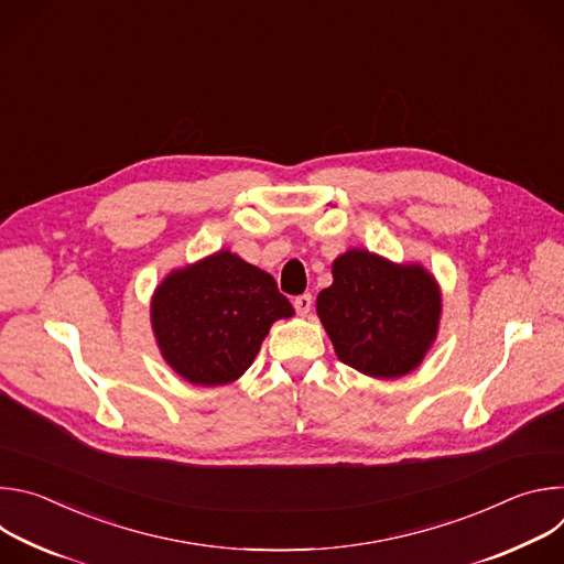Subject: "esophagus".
Masks as SVG:
<instances>
[{"instance_id": "esophagus-1", "label": "esophagus", "mask_w": 564, "mask_h": 564, "mask_svg": "<svg viewBox=\"0 0 564 564\" xmlns=\"http://www.w3.org/2000/svg\"><path fill=\"white\" fill-rule=\"evenodd\" d=\"M294 310H296V314L305 316L312 310V294H299L294 299Z\"/></svg>"}]
</instances>
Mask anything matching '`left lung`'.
Masks as SVG:
<instances>
[{"label": "left lung", "instance_id": "1", "mask_svg": "<svg viewBox=\"0 0 564 564\" xmlns=\"http://www.w3.org/2000/svg\"><path fill=\"white\" fill-rule=\"evenodd\" d=\"M333 279L318 292L316 312L337 357L379 379L417 368L440 324L442 299L433 276L420 265L350 250L333 263Z\"/></svg>", "mask_w": 564, "mask_h": 564}]
</instances>
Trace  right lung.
<instances>
[{
    "mask_svg": "<svg viewBox=\"0 0 564 564\" xmlns=\"http://www.w3.org/2000/svg\"><path fill=\"white\" fill-rule=\"evenodd\" d=\"M292 314L276 281L231 252L170 274L151 301L163 357L198 386L238 379L252 366L274 321Z\"/></svg>",
    "mask_w": 564,
    "mask_h": 564,
    "instance_id": "obj_1",
    "label": "right lung"
}]
</instances>
